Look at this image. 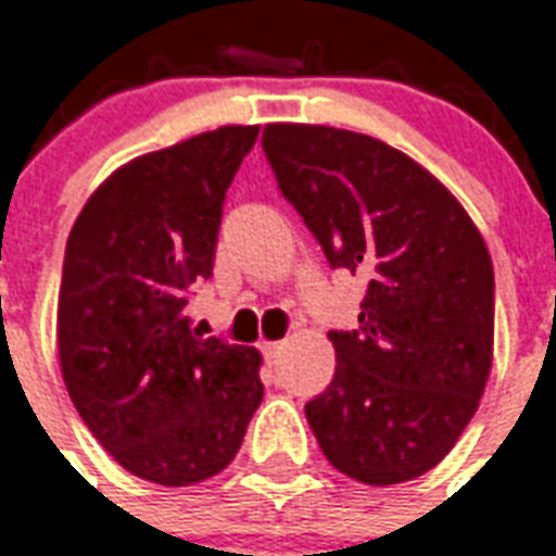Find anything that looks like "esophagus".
Here are the masks:
<instances>
[{
    "label": "esophagus",
    "mask_w": 556,
    "mask_h": 556,
    "mask_svg": "<svg viewBox=\"0 0 556 556\" xmlns=\"http://www.w3.org/2000/svg\"><path fill=\"white\" fill-rule=\"evenodd\" d=\"M282 349H286V343H282V340H274V343H270V340H265V343H262V355L268 357V361H274V357H279V352H282Z\"/></svg>",
    "instance_id": "esophagus-1"
}]
</instances>
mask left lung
I'll return each instance as SVG.
<instances>
[{
  "label": "left lung",
  "instance_id": "8db88e82",
  "mask_svg": "<svg viewBox=\"0 0 556 556\" xmlns=\"http://www.w3.org/2000/svg\"><path fill=\"white\" fill-rule=\"evenodd\" d=\"M262 150L331 268L369 282L334 378L305 404L323 456L397 484L447 456L493 361V265L456 195L395 147L334 126L268 124Z\"/></svg>",
  "mask_w": 556,
  "mask_h": 556
}]
</instances>
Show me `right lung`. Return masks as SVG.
<instances>
[{
    "label": "right lung",
    "mask_w": 556,
    "mask_h": 556,
    "mask_svg": "<svg viewBox=\"0 0 556 556\" xmlns=\"http://www.w3.org/2000/svg\"><path fill=\"white\" fill-rule=\"evenodd\" d=\"M260 126H222L129 161L74 222L56 303L68 395L117 465L185 488L225 470L262 404V355L187 317L213 274L225 192Z\"/></svg>",
    "instance_id": "obj_1"
}]
</instances>
